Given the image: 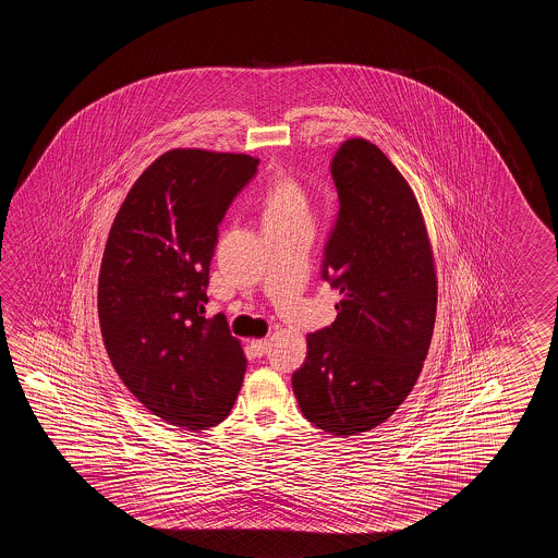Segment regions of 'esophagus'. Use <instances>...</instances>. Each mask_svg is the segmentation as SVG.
<instances>
[{"label": "esophagus", "mask_w": 558, "mask_h": 558, "mask_svg": "<svg viewBox=\"0 0 558 558\" xmlns=\"http://www.w3.org/2000/svg\"><path fill=\"white\" fill-rule=\"evenodd\" d=\"M251 349L257 356H263L269 351V341L267 339H257V341H251Z\"/></svg>", "instance_id": "34e87169"}]
</instances>
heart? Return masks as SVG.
Wrapping results in <instances>:
<instances>
[{"label":"heart","mask_w":558,"mask_h":558,"mask_svg":"<svg viewBox=\"0 0 558 558\" xmlns=\"http://www.w3.org/2000/svg\"><path fill=\"white\" fill-rule=\"evenodd\" d=\"M263 207H265L263 221L308 217L305 193L299 187V183L291 178L275 179L271 187L265 193Z\"/></svg>","instance_id":"b5f03b06"}]
</instances>
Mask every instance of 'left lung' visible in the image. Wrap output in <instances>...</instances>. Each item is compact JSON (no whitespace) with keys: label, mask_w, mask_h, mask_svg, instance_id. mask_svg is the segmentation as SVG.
<instances>
[{"label":"left lung","mask_w":558,"mask_h":558,"mask_svg":"<svg viewBox=\"0 0 558 558\" xmlns=\"http://www.w3.org/2000/svg\"><path fill=\"white\" fill-rule=\"evenodd\" d=\"M339 211L320 279L337 319L307 335L293 373L303 415L337 437L379 427L415 387L435 327L437 279L415 195L380 151L349 140L332 157Z\"/></svg>","instance_id":"1"}]
</instances>
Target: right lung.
Here are the masks:
<instances>
[{
    "mask_svg": "<svg viewBox=\"0 0 558 558\" xmlns=\"http://www.w3.org/2000/svg\"><path fill=\"white\" fill-rule=\"evenodd\" d=\"M257 166L250 155L167 151L107 238L97 293L107 355L137 401L175 427L219 425L243 383V349L205 305L219 223Z\"/></svg>",
    "mask_w": 558,
    "mask_h": 558,
    "instance_id": "right-lung-1",
    "label": "right lung"
}]
</instances>
